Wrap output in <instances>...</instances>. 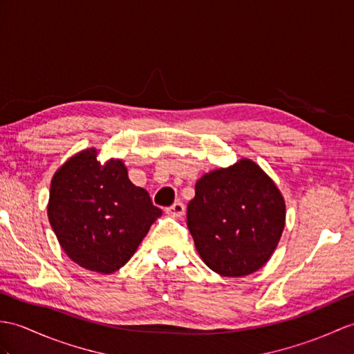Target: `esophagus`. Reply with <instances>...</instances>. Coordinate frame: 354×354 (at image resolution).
<instances>
[{"mask_svg": "<svg viewBox=\"0 0 354 354\" xmlns=\"http://www.w3.org/2000/svg\"><path fill=\"white\" fill-rule=\"evenodd\" d=\"M166 212H167L170 217H176L178 218V217H183L184 216L185 207H184L183 202H175L174 205H171V207L166 208Z\"/></svg>", "mask_w": 354, "mask_h": 354, "instance_id": "obj_1", "label": "esophagus"}]
</instances>
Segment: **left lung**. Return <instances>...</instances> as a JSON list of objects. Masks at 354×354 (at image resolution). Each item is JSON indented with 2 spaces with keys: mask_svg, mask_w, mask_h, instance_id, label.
Segmentation results:
<instances>
[{
  "mask_svg": "<svg viewBox=\"0 0 354 354\" xmlns=\"http://www.w3.org/2000/svg\"><path fill=\"white\" fill-rule=\"evenodd\" d=\"M187 226L202 261L226 277L258 271L273 254L285 226V201L257 162L243 158L196 183Z\"/></svg>",
  "mask_w": 354,
  "mask_h": 354,
  "instance_id": "obj_1",
  "label": "left lung"
}]
</instances>
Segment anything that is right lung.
<instances>
[{
    "label": "right lung",
    "mask_w": 354,
    "mask_h": 354,
    "mask_svg": "<svg viewBox=\"0 0 354 354\" xmlns=\"http://www.w3.org/2000/svg\"><path fill=\"white\" fill-rule=\"evenodd\" d=\"M96 155L93 147L81 151L55 171L48 218L73 262L110 274L131 259L161 209L120 160L101 164Z\"/></svg>",
    "instance_id": "right-lung-1"
}]
</instances>
